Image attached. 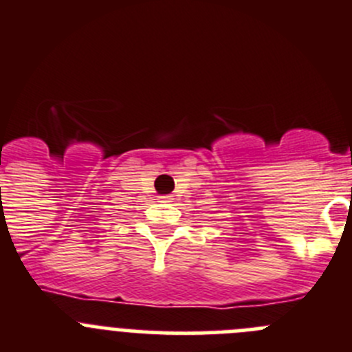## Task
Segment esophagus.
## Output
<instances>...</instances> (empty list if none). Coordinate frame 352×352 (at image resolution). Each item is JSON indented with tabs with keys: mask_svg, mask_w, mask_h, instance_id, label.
Returning <instances> with one entry per match:
<instances>
[{
	"mask_svg": "<svg viewBox=\"0 0 352 352\" xmlns=\"http://www.w3.org/2000/svg\"><path fill=\"white\" fill-rule=\"evenodd\" d=\"M170 200H173L170 199V195H160L159 197V202H170Z\"/></svg>",
	"mask_w": 352,
	"mask_h": 352,
	"instance_id": "1",
	"label": "esophagus"
}]
</instances>
